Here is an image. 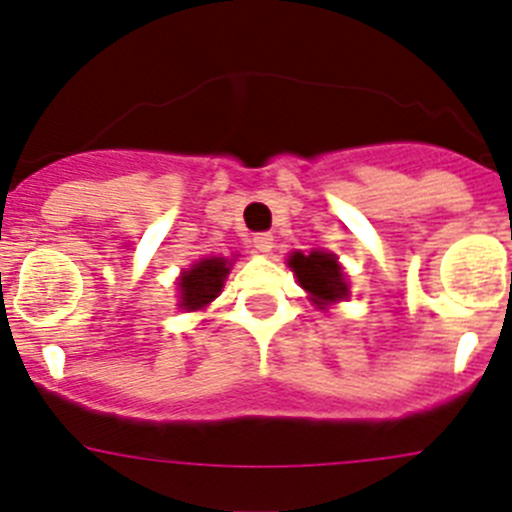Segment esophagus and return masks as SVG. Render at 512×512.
<instances>
[{
  "label": "esophagus",
  "instance_id": "obj_1",
  "mask_svg": "<svg viewBox=\"0 0 512 512\" xmlns=\"http://www.w3.org/2000/svg\"><path fill=\"white\" fill-rule=\"evenodd\" d=\"M252 245H255L260 252H270L273 250V234L257 232L255 237H252Z\"/></svg>",
  "mask_w": 512,
  "mask_h": 512
}]
</instances>
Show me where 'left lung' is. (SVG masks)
<instances>
[{"instance_id":"obj_1","label":"left lung","mask_w":512,"mask_h":512,"mask_svg":"<svg viewBox=\"0 0 512 512\" xmlns=\"http://www.w3.org/2000/svg\"><path fill=\"white\" fill-rule=\"evenodd\" d=\"M288 265L293 267L298 283L308 290L316 301V306H329L331 301H339V298L349 296V288L344 283V273L334 255L329 252H311V255H303L296 252L290 255Z\"/></svg>"}]
</instances>
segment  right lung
<instances>
[{"instance_id": "obj_1", "label": "right lung", "mask_w": 512, "mask_h": 512, "mask_svg": "<svg viewBox=\"0 0 512 512\" xmlns=\"http://www.w3.org/2000/svg\"><path fill=\"white\" fill-rule=\"evenodd\" d=\"M229 273V262L224 257H206L196 262L191 270L181 275V306L188 311H199L206 303L214 301L224 288V278Z\"/></svg>"}]
</instances>
